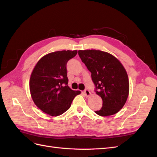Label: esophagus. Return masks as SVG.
Wrapping results in <instances>:
<instances>
[{
  "label": "esophagus",
  "instance_id": "esophagus-1",
  "mask_svg": "<svg viewBox=\"0 0 157 157\" xmlns=\"http://www.w3.org/2000/svg\"><path fill=\"white\" fill-rule=\"evenodd\" d=\"M84 94H85V96H87V97H89L90 96V95H91V92H90V91H89V90H84Z\"/></svg>",
  "mask_w": 157,
  "mask_h": 157
}]
</instances>
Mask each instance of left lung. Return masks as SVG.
<instances>
[{"label":"left lung","mask_w":157,"mask_h":157,"mask_svg":"<svg viewBox=\"0 0 157 157\" xmlns=\"http://www.w3.org/2000/svg\"><path fill=\"white\" fill-rule=\"evenodd\" d=\"M82 62L91 72L96 93L103 106L95 111L99 116L113 115L124 107L129 94V80L124 66L115 56L99 50H78Z\"/></svg>","instance_id":"1"}]
</instances>
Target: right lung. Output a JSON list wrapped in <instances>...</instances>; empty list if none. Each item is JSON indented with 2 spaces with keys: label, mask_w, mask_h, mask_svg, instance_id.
Segmentation results:
<instances>
[{
  "label": "right lung",
  "mask_w": 157,
  "mask_h": 157,
  "mask_svg": "<svg viewBox=\"0 0 157 157\" xmlns=\"http://www.w3.org/2000/svg\"><path fill=\"white\" fill-rule=\"evenodd\" d=\"M77 54L76 50L51 52L42 57L32 71L29 90L33 101L50 116H58L67 111L75 97L80 94L67 85L66 69L67 61Z\"/></svg>",
  "instance_id": "add662e5"
}]
</instances>
